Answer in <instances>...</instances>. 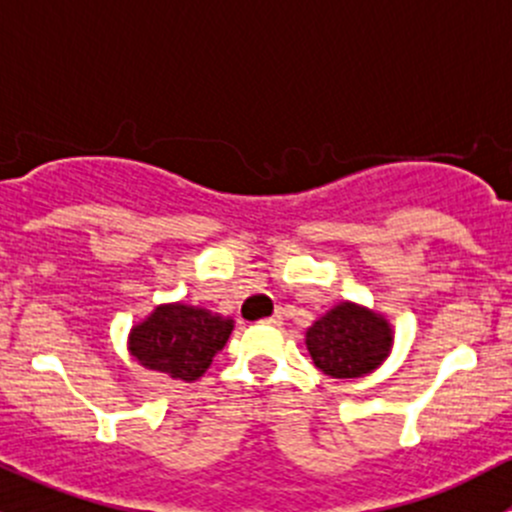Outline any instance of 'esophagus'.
<instances>
[{
    "instance_id": "esophagus-1",
    "label": "esophagus",
    "mask_w": 512,
    "mask_h": 512,
    "mask_svg": "<svg viewBox=\"0 0 512 512\" xmlns=\"http://www.w3.org/2000/svg\"><path fill=\"white\" fill-rule=\"evenodd\" d=\"M282 319H285V312H275L270 319H267V324H272V327H280Z\"/></svg>"
}]
</instances>
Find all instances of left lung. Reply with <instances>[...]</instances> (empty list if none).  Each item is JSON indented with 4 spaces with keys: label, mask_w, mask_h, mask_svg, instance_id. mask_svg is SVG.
<instances>
[{
    "label": "left lung",
    "mask_w": 512,
    "mask_h": 512,
    "mask_svg": "<svg viewBox=\"0 0 512 512\" xmlns=\"http://www.w3.org/2000/svg\"><path fill=\"white\" fill-rule=\"evenodd\" d=\"M394 332L386 317L354 302L329 309L307 329V349L317 369L332 379H359L386 359Z\"/></svg>",
    "instance_id": "8db88e82"
}]
</instances>
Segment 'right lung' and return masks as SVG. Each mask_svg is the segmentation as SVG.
<instances>
[{
	"label": "right lung",
	"instance_id": "1",
	"mask_svg": "<svg viewBox=\"0 0 512 512\" xmlns=\"http://www.w3.org/2000/svg\"><path fill=\"white\" fill-rule=\"evenodd\" d=\"M230 317L173 302L158 304L128 334V352L141 366L190 384L213 364V356L230 339Z\"/></svg>",
	"mask_w": 512,
	"mask_h": 512
}]
</instances>
